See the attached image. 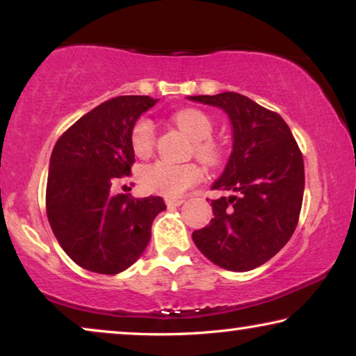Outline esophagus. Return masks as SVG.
Instances as JSON below:
<instances>
[{"label":"esophagus","mask_w":356,"mask_h":356,"mask_svg":"<svg viewBox=\"0 0 356 356\" xmlns=\"http://www.w3.org/2000/svg\"><path fill=\"white\" fill-rule=\"evenodd\" d=\"M165 204H167L168 207H178L183 204V199H175V197H167L165 199Z\"/></svg>","instance_id":"34e87169"}]
</instances>
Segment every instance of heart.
Returning <instances> with one entry per match:
<instances>
[{"instance_id": "heart-1", "label": "heart", "mask_w": 356, "mask_h": 356, "mask_svg": "<svg viewBox=\"0 0 356 356\" xmlns=\"http://www.w3.org/2000/svg\"><path fill=\"white\" fill-rule=\"evenodd\" d=\"M173 121L194 140V150L202 162L216 165L220 160V149L211 139L213 123L211 116L197 108H183L173 115ZM155 124L149 118H139L131 131V145L139 157L152 152ZM202 179V170L196 163H173L168 160L145 165L140 170V183L150 193L177 197Z\"/></svg>"}]
</instances>
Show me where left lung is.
<instances>
[{"instance_id":"8db88e82","label":"left lung","mask_w":356,"mask_h":356,"mask_svg":"<svg viewBox=\"0 0 356 356\" xmlns=\"http://www.w3.org/2000/svg\"><path fill=\"white\" fill-rule=\"evenodd\" d=\"M217 106L230 120V159L212 189L230 196L211 201L213 218L193 232L199 251L233 272L256 269L293 235L305 191L298 144L280 115L236 92L188 97Z\"/></svg>"}]
</instances>
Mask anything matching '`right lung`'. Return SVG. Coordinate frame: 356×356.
Segmentation results:
<instances>
[{"label": "right lung", "mask_w": 356, "mask_h": 356, "mask_svg": "<svg viewBox=\"0 0 356 356\" xmlns=\"http://www.w3.org/2000/svg\"><path fill=\"white\" fill-rule=\"evenodd\" d=\"M147 95H121L76 121L53 147L47 183V216L63 250L77 266L97 274H120L150 241L163 199L111 194L115 178L134 163L131 131L157 104Z\"/></svg>", "instance_id": "1"}]
</instances>
